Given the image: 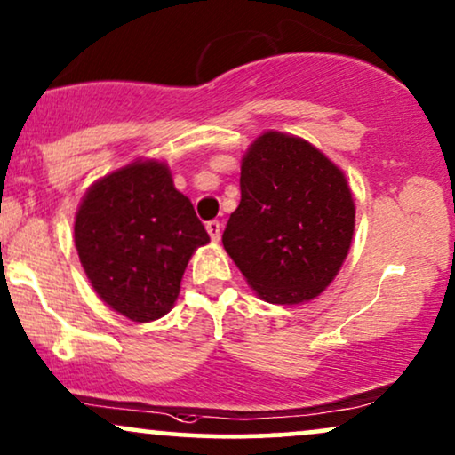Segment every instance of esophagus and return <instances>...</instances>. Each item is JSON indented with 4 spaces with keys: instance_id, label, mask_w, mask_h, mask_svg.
Returning a JSON list of instances; mask_svg holds the SVG:
<instances>
[{
    "instance_id": "34e87169",
    "label": "esophagus",
    "mask_w": 455,
    "mask_h": 455,
    "mask_svg": "<svg viewBox=\"0 0 455 455\" xmlns=\"http://www.w3.org/2000/svg\"><path fill=\"white\" fill-rule=\"evenodd\" d=\"M205 228H208L212 241H220V222L210 220L208 224H205Z\"/></svg>"
}]
</instances>
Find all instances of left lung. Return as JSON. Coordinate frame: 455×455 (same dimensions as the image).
Returning a JSON list of instances; mask_svg holds the SVG:
<instances>
[{
  "mask_svg": "<svg viewBox=\"0 0 455 455\" xmlns=\"http://www.w3.org/2000/svg\"><path fill=\"white\" fill-rule=\"evenodd\" d=\"M241 202L222 245L270 304L314 299L341 268L354 235L347 180L304 139L264 132L241 164Z\"/></svg>",
  "mask_w": 455,
  "mask_h": 455,
  "instance_id": "8db88e82",
  "label": "left lung"
}]
</instances>
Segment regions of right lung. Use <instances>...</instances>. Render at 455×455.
I'll return each instance as SVG.
<instances>
[{"label": "right lung", "mask_w": 455, "mask_h": 455, "mask_svg": "<svg viewBox=\"0 0 455 455\" xmlns=\"http://www.w3.org/2000/svg\"><path fill=\"white\" fill-rule=\"evenodd\" d=\"M208 241L191 202L157 162L101 179L75 220L78 258L97 295L135 323L171 310L191 253Z\"/></svg>", "instance_id": "add662e5"}]
</instances>
